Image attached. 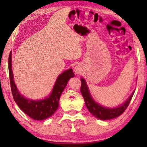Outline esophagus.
<instances>
[{
	"label": "esophagus",
	"mask_w": 147,
	"mask_h": 147,
	"mask_svg": "<svg viewBox=\"0 0 147 147\" xmlns=\"http://www.w3.org/2000/svg\"><path fill=\"white\" fill-rule=\"evenodd\" d=\"M82 71H83V68H82V66L81 65H78L74 67V71H75V73L76 74H79L80 73H82Z\"/></svg>",
	"instance_id": "esophagus-1"
}]
</instances>
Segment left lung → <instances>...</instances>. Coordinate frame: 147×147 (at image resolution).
<instances>
[{
    "mask_svg": "<svg viewBox=\"0 0 147 147\" xmlns=\"http://www.w3.org/2000/svg\"><path fill=\"white\" fill-rule=\"evenodd\" d=\"M81 82L82 86L80 91H81V93L84 97L86 107H87L88 110L92 115H94L98 119L102 120H110L112 119V118L118 117V116L121 115L125 111L126 108L128 107V104H129L134 93V91L131 95L129 96V98L123 104H122L121 105L118 106V107H104V106L98 104L97 102H95V100H94L91 94L90 93L89 88H88V86L86 84V80L83 78H81Z\"/></svg>",
    "mask_w": 147,
    "mask_h": 147,
    "instance_id": "8db88e82",
    "label": "left lung"
}]
</instances>
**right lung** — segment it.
I'll return each mask as SVG.
<instances>
[{
	"label": "right lung",
	"mask_w": 147,
	"mask_h": 147,
	"mask_svg": "<svg viewBox=\"0 0 147 147\" xmlns=\"http://www.w3.org/2000/svg\"><path fill=\"white\" fill-rule=\"evenodd\" d=\"M9 72L11 91L15 102L24 113L36 120H45L55 113L59 106L60 96L67 82L70 78L74 77L72 69L65 70L57 77L49 96L42 100H33L24 97L15 85L12 70V51L10 52L9 57Z\"/></svg>",
	"instance_id": "obj_1"
}]
</instances>
